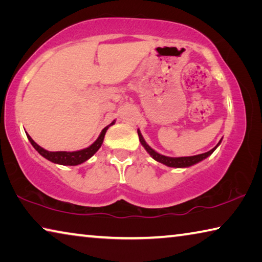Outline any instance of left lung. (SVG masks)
<instances>
[{
    "mask_svg": "<svg viewBox=\"0 0 262 262\" xmlns=\"http://www.w3.org/2000/svg\"><path fill=\"white\" fill-rule=\"evenodd\" d=\"M137 134H139V139L141 144L143 145L144 149L147 150L148 154L151 156L155 161H157L159 163L164 164V165H166L168 167H188V166H192L194 164H196L199 162L203 161V159H206L207 157H209L210 155L215 151V149L219 147L220 143L222 142V140L219 142V144L216 145L215 148H212L209 151H207L205 154H200V155H195V156H189V157H167V156H164V155L158 154L157 151H155V150L149 147L147 144V142L144 141L143 136H142L140 129H137Z\"/></svg>",
    "mask_w": 262,
    "mask_h": 262,
    "instance_id": "obj_1",
    "label": "left lung"
}]
</instances>
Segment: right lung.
Instances as JSON below:
<instances>
[{
    "instance_id": "obj_1",
    "label": "right lung",
    "mask_w": 262,
    "mask_h": 262,
    "mask_svg": "<svg viewBox=\"0 0 262 262\" xmlns=\"http://www.w3.org/2000/svg\"><path fill=\"white\" fill-rule=\"evenodd\" d=\"M114 122L115 121H113L111 125L106 126L104 129L101 130L100 135L98 136V139H97L94 143L90 145V147L82 149V150H78V151H48V150H45L43 148H41L40 145H38L37 143H35V142L31 139V136L29 134H26V136H28V139L31 142V144L33 145V148L37 150V151L40 154L42 157H45L50 162H53L55 164H60V165L75 166V165H78V164L86 162L89 158H91L97 151H98L99 148L101 147V144H103L106 130L108 129L110 126L114 125Z\"/></svg>"
}]
</instances>
